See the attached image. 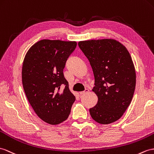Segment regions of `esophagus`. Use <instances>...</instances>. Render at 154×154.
I'll list each match as a JSON object with an SVG mask.
<instances>
[{"instance_id": "1", "label": "esophagus", "mask_w": 154, "mask_h": 154, "mask_svg": "<svg viewBox=\"0 0 154 154\" xmlns=\"http://www.w3.org/2000/svg\"><path fill=\"white\" fill-rule=\"evenodd\" d=\"M89 91V90L88 89H85L84 91H81V92H80V93L81 95H84V94H85V93H88Z\"/></svg>"}]
</instances>
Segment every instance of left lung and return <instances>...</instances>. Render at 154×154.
I'll use <instances>...</instances> for the list:
<instances>
[{
  "label": "left lung",
  "mask_w": 154,
  "mask_h": 154,
  "mask_svg": "<svg viewBox=\"0 0 154 154\" xmlns=\"http://www.w3.org/2000/svg\"><path fill=\"white\" fill-rule=\"evenodd\" d=\"M78 46L88 59L95 77L93 91L98 101L89 109L90 115L100 124L118 120L135 89V69L129 52L112 38L80 41Z\"/></svg>",
  "instance_id": "8db88e82"
}]
</instances>
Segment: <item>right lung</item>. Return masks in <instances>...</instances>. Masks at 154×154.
Here are the masks:
<instances>
[{
	"instance_id": "right-lung-1",
	"label": "right lung",
	"mask_w": 154,
	"mask_h": 154,
	"mask_svg": "<svg viewBox=\"0 0 154 154\" xmlns=\"http://www.w3.org/2000/svg\"><path fill=\"white\" fill-rule=\"evenodd\" d=\"M76 45L75 41L41 40L29 48L23 60L21 76L26 97L36 115L50 125L65 121L76 99L63 69ZM62 85L64 90L59 92Z\"/></svg>"
}]
</instances>
